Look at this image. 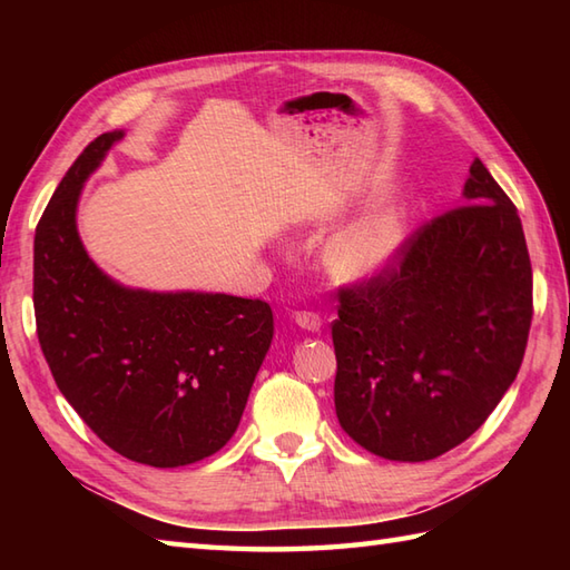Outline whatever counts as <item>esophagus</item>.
Masks as SVG:
<instances>
[{
	"instance_id": "34e87169",
	"label": "esophagus",
	"mask_w": 570,
	"mask_h": 570,
	"mask_svg": "<svg viewBox=\"0 0 570 570\" xmlns=\"http://www.w3.org/2000/svg\"><path fill=\"white\" fill-rule=\"evenodd\" d=\"M294 321H296L298 328H304L308 333H318L321 325H323L318 313H313V311H298L296 316H294Z\"/></svg>"
}]
</instances>
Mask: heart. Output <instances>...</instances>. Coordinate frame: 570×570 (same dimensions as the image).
I'll return each instance as SVG.
<instances>
[{
	"instance_id": "heart-1",
	"label": "heart",
	"mask_w": 570,
	"mask_h": 570,
	"mask_svg": "<svg viewBox=\"0 0 570 570\" xmlns=\"http://www.w3.org/2000/svg\"><path fill=\"white\" fill-rule=\"evenodd\" d=\"M406 235V213L399 205H384L337 229L325 245V264L343 282H370L396 262Z\"/></svg>"
}]
</instances>
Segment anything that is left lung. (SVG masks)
Returning a JSON list of instances; mask_svg holds the SVG:
<instances>
[{
	"instance_id": "left-lung-1",
	"label": "left lung",
	"mask_w": 570,
	"mask_h": 570,
	"mask_svg": "<svg viewBox=\"0 0 570 570\" xmlns=\"http://www.w3.org/2000/svg\"><path fill=\"white\" fill-rule=\"evenodd\" d=\"M463 203L396 262L343 288L335 414L365 451L421 463L475 433L510 390L531 325V262L514 203L480 159Z\"/></svg>"
}]
</instances>
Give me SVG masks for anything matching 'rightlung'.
I'll list each match as a JSON object with an SVG mask.
<instances>
[{
	"instance_id": "obj_1",
	"label": "right lung",
	"mask_w": 570,
	"mask_h": 570,
	"mask_svg": "<svg viewBox=\"0 0 570 570\" xmlns=\"http://www.w3.org/2000/svg\"><path fill=\"white\" fill-rule=\"evenodd\" d=\"M122 137L85 147L36 227V331L60 394L102 443L151 468L190 465L237 431L274 316L259 298L129 288L90 259L78 200Z\"/></svg>"
}]
</instances>
